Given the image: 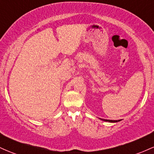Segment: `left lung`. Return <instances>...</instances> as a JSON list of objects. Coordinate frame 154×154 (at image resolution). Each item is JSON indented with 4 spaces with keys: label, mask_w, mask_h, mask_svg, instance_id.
Instances as JSON below:
<instances>
[{
    "label": "left lung",
    "mask_w": 154,
    "mask_h": 154,
    "mask_svg": "<svg viewBox=\"0 0 154 154\" xmlns=\"http://www.w3.org/2000/svg\"><path fill=\"white\" fill-rule=\"evenodd\" d=\"M102 120H103V121H109V122H118V121H120V120L119 121H113V120H106V119H102Z\"/></svg>",
    "instance_id": "8db88e82"
}]
</instances>
